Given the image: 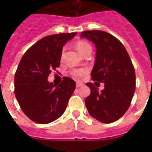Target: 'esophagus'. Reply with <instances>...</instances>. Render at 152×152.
<instances>
[{
    "instance_id": "1",
    "label": "esophagus",
    "mask_w": 152,
    "mask_h": 152,
    "mask_svg": "<svg viewBox=\"0 0 152 152\" xmlns=\"http://www.w3.org/2000/svg\"><path fill=\"white\" fill-rule=\"evenodd\" d=\"M82 86H83V83H80V82H77V83H76V88H80Z\"/></svg>"
}]
</instances>
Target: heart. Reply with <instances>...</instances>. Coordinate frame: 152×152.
<instances>
[{"instance_id": "obj_1", "label": "heart", "mask_w": 152, "mask_h": 152, "mask_svg": "<svg viewBox=\"0 0 152 152\" xmlns=\"http://www.w3.org/2000/svg\"><path fill=\"white\" fill-rule=\"evenodd\" d=\"M76 49L81 54H83V53L85 51L88 50H91V46L88 42L85 41H79L77 43H76ZM87 70L83 69H76V70H74L72 72V75L76 77H80V76H83V74L86 73Z\"/></svg>"}]
</instances>
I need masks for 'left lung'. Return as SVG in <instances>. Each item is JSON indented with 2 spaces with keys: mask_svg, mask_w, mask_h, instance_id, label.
I'll list each match as a JSON object with an SVG mask.
<instances>
[{
  "mask_svg": "<svg viewBox=\"0 0 152 152\" xmlns=\"http://www.w3.org/2000/svg\"><path fill=\"white\" fill-rule=\"evenodd\" d=\"M80 38L90 40L96 47L91 77L104 83L101 91L92 83H86L91 94L85 99L92 118L102 123L114 122L129 107L136 89V75L129 55L123 44L112 34L102 31H86Z\"/></svg>",
  "mask_w": 152,
  "mask_h": 152,
  "instance_id": "1",
  "label": "left lung"
}]
</instances>
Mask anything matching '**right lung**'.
I'll list each match as a JSON object with an SVG mask.
<instances>
[{
  "mask_svg": "<svg viewBox=\"0 0 152 152\" xmlns=\"http://www.w3.org/2000/svg\"><path fill=\"white\" fill-rule=\"evenodd\" d=\"M76 34L44 37L30 47L20 60L14 80L15 95L23 112L34 122H52L66 110L76 88L75 81L64 77L61 83L55 85L47 79L60 66L63 46Z\"/></svg>",
  "mask_w": 152,
  "mask_h": 152,
  "instance_id": "1",
  "label": "right lung"
}]
</instances>
